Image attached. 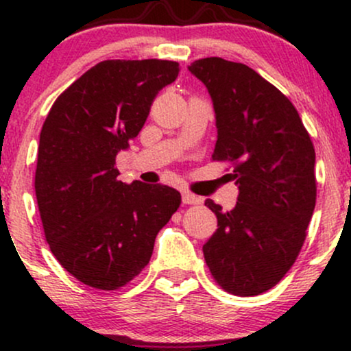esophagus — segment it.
I'll return each instance as SVG.
<instances>
[{"instance_id": "34e87169", "label": "esophagus", "mask_w": 351, "mask_h": 351, "mask_svg": "<svg viewBox=\"0 0 351 351\" xmlns=\"http://www.w3.org/2000/svg\"><path fill=\"white\" fill-rule=\"evenodd\" d=\"M183 203L184 204H201L203 203V198L201 196L193 195L189 191H183Z\"/></svg>"}]
</instances>
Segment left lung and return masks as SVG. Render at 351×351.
Wrapping results in <instances>:
<instances>
[{
    "mask_svg": "<svg viewBox=\"0 0 351 351\" xmlns=\"http://www.w3.org/2000/svg\"><path fill=\"white\" fill-rule=\"evenodd\" d=\"M208 88L216 114V162L232 163L236 206L206 199L217 229L203 245L209 272L232 295H259L299 256L317 199L315 150L299 112L245 64L221 58L188 67Z\"/></svg>",
    "mask_w": 351,
    "mask_h": 351,
    "instance_id": "1",
    "label": "left lung"
}]
</instances>
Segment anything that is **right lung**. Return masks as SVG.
<instances>
[{
  "label": "right lung",
  "instance_id": "1",
  "mask_svg": "<svg viewBox=\"0 0 351 351\" xmlns=\"http://www.w3.org/2000/svg\"><path fill=\"white\" fill-rule=\"evenodd\" d=\"M175 60L95 64L52 104L39 135L36 199L59 264L100 291H117L150 263L155 237L181 204L163 184L122 183L115 156L147 122Z\"/></svg>",
  "mask_w": 351,
  "mask_h": 351
}]
</instances>
